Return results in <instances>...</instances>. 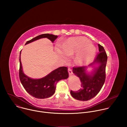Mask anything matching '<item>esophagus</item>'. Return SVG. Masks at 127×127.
<instances>
[{
	"mask_svg": "<svg viewBox=\"0 0 127 127\" xmlns=\"http://www.w3.org/2000/svg\"><path fill=\"white\" fill-rule=\"evenodd\" d=\"M68 71L69 74L70 75H72V73H73V72H72V70H71V68H69V67H68Z\"/></svg>",
	"mask_w": 127,
	"mask_h": 127,
	"instance_id": "34e87169",
	"label": "esophagus"
}]
</instances>
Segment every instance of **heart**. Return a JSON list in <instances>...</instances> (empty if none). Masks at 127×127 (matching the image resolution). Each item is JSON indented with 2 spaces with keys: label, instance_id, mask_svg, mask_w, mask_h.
<instances>
[{
  "label": "heart",
  "instance_id": "heart-1",
  "mask_svg": "<svg viewBox=\"0 0 127 127\" xmlns=\"http://www.w3.org/2000/svg\"><path fill=\"white\" fill-rule=\"evenodd\" d=\"M57 52L61 56L76 54V60L81 63H88L94 58L96 52L95 47L84 37L72 38L64 41L62 46H57Z\"/></svg>",
  "mask_w": 127,
  "mask_h": 127
}]
</instances>
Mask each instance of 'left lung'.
I'll return each instance as SVG.
<instances>
[{
  "instance_id": "1",
  "label": "left lung",
  "mask_w": 127,
  "mask_h": 127,
  "mask_svg": "<svg viewBox=\"0 0 127 127\" xmlns=\"http://www.w3.org/2000/svg\"><path fill=\"white\" fill-rule=\"evenodd\" d=\"M98 46L99 52L97 54L94 62L89 65L98 64V66L95 68L92 74L86 73V67L73 68V73L79 78L81 83V88L78 91H70L72 96L77 100L87 101L93 98L100 92L105 82L107 56L104 48L99 44Z\"/></svg>"
}]
</instances>
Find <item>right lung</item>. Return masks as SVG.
I'll list each match as a JSON object with an SVG mask.
<instances>
[{
  "label": "right lung",
  "instance_id": "add662e5",
  "mask_svg": "<svg viewBox=\"0 0 127 127\" xmlns=\"http://www.w3.org/2000/svg\"><path fill=\"white\" fill-rule=\"evenodd\" d=\"M57 37V35L44 33L27 41L25 45L43 38H47L54 42ZM21 52V51L20 56V79L25 90L33 97L40 99L50 97L55 92L57 83L61 79H67L68 77V72L66 67H59L52 71L45 77L40 79H34L28 77L23 71Z\"/></svg>",
  "mask_w": 127,
  "mask_h": 127
}]
</instances>
